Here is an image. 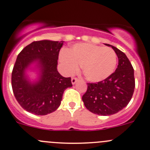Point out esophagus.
I'll return each mask as SVG.
<instances>
[{"instance_id":"1","label":"esophagus","mask_w":150,"mask_h":150,"mask_svg":"<svg viewBox=\"0 0 150 150\" xmlns=\"http://www.w3.org/2000/svg\"><path fill=\"white\" fill-rule=\"evenodd\" d=\"M78 81H79V79L76 78V77H73V78L71 79V82L73 84H74L75 83Z\"/></svg>"}]
</instances>
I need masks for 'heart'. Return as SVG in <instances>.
<instances>
[{
	"instance_id": "heart-1",
	"label": "heart",
	"mask_w": 150,
	"mask_h": 150,
	"mask_svg": "<svg viewBox=\"0 0 150 150\" xmlns=\"http://www.w3.org/2000/svg\"><path fill=\"white\" fill-rule=\"evenodd\" d=\"M60 60L67 73L72 74L81 66L84 76L93 82L103 81L115 71L117 54L110 47L93 44H77L63 52Z\"/></svg>"
}]
</instances>
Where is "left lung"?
Here are the masks:
<instances>
[{"instance_id": "8db88e82", "label": "left lung", "mask_w": 150, "mask_h": 150, "mask_svg": "<svg viewBox=\"0 0 150 150\" xmlns=\"http://www.w3.org/2000/svg\"><path fill=\"white\" fill-rule=\"evenodd\" d=\"M112 47L118 57L115 71L108 78L97 83H87V90L82 100L90 112L107 116L117 113L130 102L135 88L134 70L124 52Z\"/></svg>"}]
</instances>
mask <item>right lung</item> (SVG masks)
<instances>
[{
  "instance_id": "right-lung-1",
  "label": "right lung",
  "mask_w": 150,
  "mask_h": 150,
  "mask_svg": "<svg viewBox=\"0 0 150 150\" xmlns=\"http://www.w3.org/2000/svg\"><path fill=\"white\" fill-rule=\"evenodd\" d=\"M63 44V41H33L17 56L11 73V86L17 102L27 112L36 115L54 112L60 105L64 90L72 87L71 77H63L57 69ZM34 62L40 76L38 82L31 83L25 71Z\"/></svg>"
}]
</instances>
